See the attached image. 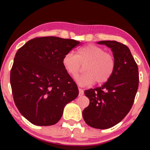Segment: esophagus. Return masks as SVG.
I'll use <instances>...</instances> for the list:
<instances>
[{
  "label": "esophagus",
  "instance_id": "obj_1",
  "mask_svg": "<svg viewBox=\"0 0 150 150\" xmlns=\"http://www.w3.org/2000/svg\"><path fill=\"white\" fill-rule=\"evenodd\" d=\"M84 94V91H83V89H79V96H80V97H81V96H82Z\"/></svg>",
  "mask_w": 150,
  "mask_h": 150
}]
</instances>
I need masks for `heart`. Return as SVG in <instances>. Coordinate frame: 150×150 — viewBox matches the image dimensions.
I'll return each instance as SVG.
<instances>
[{
	"instance_id": "heart-1",
	"label": "heart",
	"mask_w": 150,
	"mask_h": 150,
	"mask_svg": "<svg viewBox=\"0 0 150 150\" xmlns=\"http://www.w3.org/2000/svg\"><path fill=\"white\" fill-rule=\"evenodd\" d=\"M62 63L70 75L75 77L81 71L82 65L85 73L76 77L80 86L85 87L94 84H102L111 78L115 69V59L111 53L106 52L101 46L88 44L79 48L77 55L68 52L63 56Z\"/></svg>"
}]
</instances>
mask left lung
I'll return each mask as SVG.
<instances>
[{
    "label": "left lung",
    "instance_id": "left-lung-1",
    "mask_svg": "<svg viewBox=\"0 0 150 150\" xmlns=\"http://www.w3.org/2000/svg\"><path fill=\"white\" fill-rule=\"evenodd\" d=\"M111 48L115 69L101 87L85 91L89 104L82 111L85 123L97 129H107L121 121L131 109L138 89V67L127 46L116 41H101Z\"/></svg>",
    "mask_w": 150,
    "mask_h": 150
}]
</instances>
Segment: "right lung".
<instances>
[{
  "instance_id": "obj_1",
  "label": "right lung",
  "mask_w": 150,
  "mask_h": 150,
  "mask_svg": "<svg viewBox=\"0 0 150 150\" xmlns=\"http://www.w3.org/2000/svg\"><path fill=\"white\" fill-rule=\"evenodd\" d=\"M80 44L74 39L37 37L17 51L10 70L12 93L19 111L32 124H56L65 105L78 96L62 59Z\"/></svg>"
}]
</instances>
